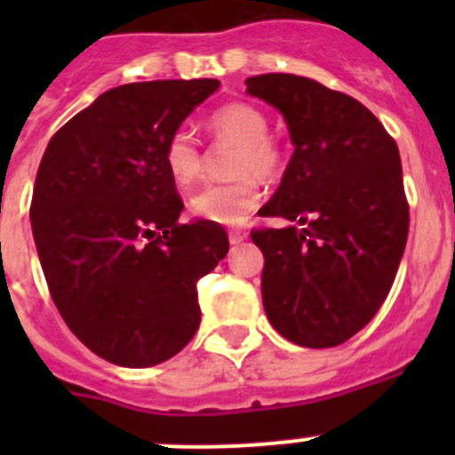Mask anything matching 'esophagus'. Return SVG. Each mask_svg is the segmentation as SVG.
Instances as JSON below:
<instances>
[{"label": "esophagus", "instance_id": "1", "mask_svg": "<svg viewBox=\"0 0 455 455\" xmlns=\"http://www.w3.org/2000/svg\"><path fill=\"white\" fill-rule=\"evenodd\" d=\"M248 232L243 230V228H235V230H230V243H241V241H246Z\"/></svg>", "mask_w": 455, "mask_h": 455}]
</instances>
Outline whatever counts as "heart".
<instances>
[{"label": "heart", "mask_w": 455, "mask_h": 455, "mask_svg": "<svg viewBox=\"0 0 455 455\" xmlns=\"http://www.w3.org/2000/svg\"><path fill=\"white\" fill-rule=\"evenodd\" d=\"M216 139L230 140L232 155L230 182L207 184L191 198V214L207 223H243L264 198V184L283 175L287 166L284 148L268 136V118L262 108L248 102H230L216 108L207 120ZM164 166L180 187H188L203 172V155L187 130L172 132L164 148Z\"/></svg>", "instance_id": "1"}]
</instances>
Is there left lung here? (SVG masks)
<instances>
[{"mask_svg":"<svg viewBox=\"0 0 455 455\" xmlns=\"http://www.w3.org/2000/svg\"><path fill=\"white\" fill-rule=\"evenodd\" d=\"M246 91L284 116L291 162L255 228L271 325L305 348L339 347L387 299L408 241L410 207L396 140L364 104L299 75L268 72Z\"/></svg>","mask_w":455,"mask_h":455,"instance_id":"obj_1","label":"left lung"}]
</instances>
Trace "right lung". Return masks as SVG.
Masks as SVG:
<instances>
[{"label":"right lung","mask_w":455,"mask_h":455,"mask_svg":"<svg viewBox=\"0 0 455 455\" xmlns=\"http://www.w3.org/2000/svg\"><path fill=\"white\" fill-rule=\"evenodd\" d=\"M219 79L124 84L52 136L31 230L56 309L79 341L120 367L166 363L200 325L198 280L228 255L219 223H180L164 148Z\"/></svg>","instance_id":"obj_1"}]
</instances>
